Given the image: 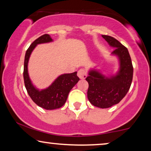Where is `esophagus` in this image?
<instances>
[{
  "instance_id": "34e87169",
  "label": "esophagus",
  "mask_w": 151,
  "mask_h": 151,
  "mask_svg": "<svg viewBox=\"0 0 151 151\" xmlns=\"http://www.w3.org/2000/svg\"><path fill=\"white\" fill-rule=\"evenodd\" d=\"M78 76L79 77L80 79H84L86 77V73L84 69H80L78 72Z\"/></svg>"
}]
</instances>
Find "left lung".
<instances>
[{"mask_svg": "<svg viewBox=\"0 0 151 151\" xmlns=\"http://www.w3.org/2000/svg\"><path fill=\"white\" fill-rule=\"evenodd\" d=\"M111 47L115 48L112 55L119 60L116 74L106 76L96 69H91L86 80L88 83L87 98L91 104L101 109H106L118 104L129 91L133 75L131 56L127 47L113 37L102 35Z\"/></svg>", "mask_w": 151, "mask_h": 151, "instance_id": "obj_1", "label": "left lung"}]
</instances>
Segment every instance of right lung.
<instances>
[{"instance_id": "add662e5", "label": "right lung", "mask_w": 151, "mask_h": 151, "mask_svg": "<svg viewBox=\"0 0 151 151\" xmlns=\"http://www.w3.org/2000/svg\"><path fill=\"white\" fill-rule=\"evenodd\" d=\"M49 34H44L32 43L26 51L24 62L23 77L25 88L32 100L42 108L47 110L59 109L65 104L68 95L71 88L78 83L80 78L77 72L64 73L58 76L49 87L39 90L35 87L31 81L28 73V62L31 53L37 45L52 42Z\"/></svg>"}]
</instances>
